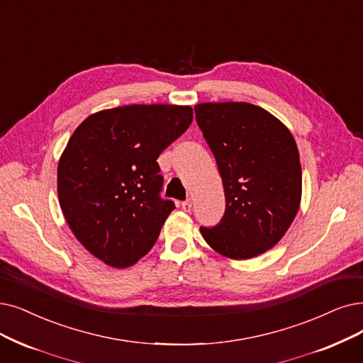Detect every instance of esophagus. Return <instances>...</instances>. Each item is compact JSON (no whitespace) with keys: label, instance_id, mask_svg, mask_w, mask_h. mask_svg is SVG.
<instances>
[{"label":"esophagus","instance_id":"34e87169","mask_svg":"<svg viewBox=\"0 0 363 363\" xmlns=\"http://www.w3.org/2000/svg\"><path fill=\"white\" fill-rule=\"evenodd\" d=\"M182 208H183L184 211H191V210H192V201H191V199L183 201V202H182Z\"/></svg>","mask_w":363,"mask_h":363}]
</instances>
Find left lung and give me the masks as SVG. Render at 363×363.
Returning <instances> with one entry per match:
<instances>
[{
  "instance_id": "left-lung-1",
  "label": "left lung",
  "mask_w": 363,
  "mask_h": 363,
  "mask_svg": "<svg viewBox=\"0 0 363 363\" xmlns=\"http://www.w3.org/2000/svg\"><path fill=\"white\" fill-rule=\"evenodd\" d=\"M196 123L223 182L226 208L201 234L217 253L250 259L277 244L299 208L302 171L291 131L249 103L195 106Z\"/></svg>"
}]
</instances>
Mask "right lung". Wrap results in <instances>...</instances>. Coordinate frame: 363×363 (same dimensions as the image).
<instances>
[{
  "label": "right lung",
  "instance_id": "1",
  "mask_svg": "<svg viewBox=\"0 0 363 363\" xmlns=\"http://www.w3.org/2000/svg\"><path fill=\"white\" fill-rule=\"evenodd\" d=\"M194 119L189 106L133 104L98 111L72 133L57 164V196L72 234L114 268L134 265L176 208L161 198L156 162Z\"/></svg>",
  "mask_w": 363,
  "mask_h": 363
}]
</instances>
